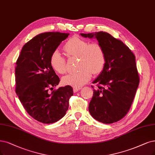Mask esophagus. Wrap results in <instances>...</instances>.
Returning <instances> with one entry per match:
<instances>
[{
  "label": "esophagus",
  "instance_id": "obj_1",
  "mask_svg": "<svg viewBox=\"0 0 155 155\" xmlns=\"http://www.w3.org/2000/svg\"><path fill=\"white\" fill-rule=\"evenodd\" d=\"M81 89V87H73V92L74 93H77L78 91Z\"/></svg>",
  "mask_w": 155,
  "mask_h": 155
}]
</instances>
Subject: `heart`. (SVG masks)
I'll return each instance as SVG.
<instances>
[{
    "label": "heart",
    "mask_w": 155,
    "mask_h": 155,
    "mask_svg": "<svg viewBox=\"0 0 155 155\" xmlns=\"http://www.w3.org/2000/svg\"><path fill=\"white\" fill-rule=\"evenodd\" d=\"M64 48L68 56L78 57L79 70L63 77V84L79 87L89 81L92 73L97 74L104 70L106 57L104 50L99 43H89L86 40L74 36L66 43ZM50 63L56 72L60 74L66 72V59L59 50H55L51 54Z\"/></svg>",
    "instance_id": "obj_1"
}]
</instances>
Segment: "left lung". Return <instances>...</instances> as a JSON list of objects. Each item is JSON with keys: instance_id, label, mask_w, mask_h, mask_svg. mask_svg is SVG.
<instances>
[{"instance_id": "left-lung-1", "label": "left lung", "mask_w": 155, "mask_h": 155, "mask_svg": "<svg viewBox=\"0 0 155 155\" xmlns=\"http://www.w3.org/2000/svg\"><path fill=\"white\" fill-rule=\"evenodd\" d=\"M84 38H96L104 50L106 62L104 70L93 81L89 111L92 117L105 124L116 123L130 110L139 84L135 57L121 40L105 32L83 34Z\"/></svg>"}]
</instances>
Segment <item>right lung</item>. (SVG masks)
Masks as SVG:
<instances>
[{"mask_svg": "<svg viewBox=\"0 0 155 155\" xmlns=\"http://www.w3.org/2000/svg\"><path fill=\"white\" fill-rule=\"evenodd\" d=\"M68 36L59 32L38 34L24 45L16 62V93L27 113L45 124L64 117L73 95L70 85L53 91L60 79L50 63L51 54Z\"/></svg>", "mask_w": 155, "mask_h": 155, "instance_id": "1", "label": "right lung"}]
</instances>
